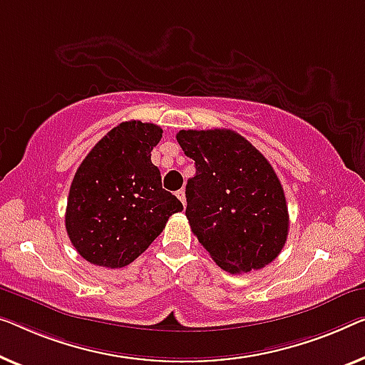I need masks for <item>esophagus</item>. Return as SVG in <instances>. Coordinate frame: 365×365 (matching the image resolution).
Segmentation results:
<instances>
[{"label": "esophagus", "mask_w": 365, "mask_h": 365, "mask_svg": "<svg viewBox=\"0 0 365 365\" xmlns=\"http://www.w3.org/2000/svg\"><path fill=\"white\" fill-rule=\"evenodd\" d=\"M175 195H177V198L182 201V205L187 206V198H185V190L183 188L178 190V192H175Z\"/></svg>", "instance_id": "obj_1"}]
</instances>
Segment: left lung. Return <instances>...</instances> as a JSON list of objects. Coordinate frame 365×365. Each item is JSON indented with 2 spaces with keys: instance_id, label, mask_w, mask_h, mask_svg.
I'll use <instances>...</instances> for the list:
<instances>
[{
  "instance_id": "left-lung-1",
  "label": "left lung",
  "mask_w": 365,
  "mask_h": 365,
  "mask_svg": "<svg viewBox=\"0 0 365 365\" xmlns=\"http://www.w3.org/2000/svg\"><path fill=\"white\" fill-rule=\"evenodd\" d=\"M177 140L195 160L187 182L190 227L222 270L269 265L288 236L285 193L269 160L231 129H182Z\"/></svg>"
}]
</instances>
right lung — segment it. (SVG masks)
Returning <instances> with one entry per match:
<instances>
[{"mask_svg":"<svg viewBox=\"0 0 365 365\" xmlns=\"http://www.w3.org/2000/svg\"><path fill=\"white\" fill-rule=\"evenodd\" d=\"M162 129L126 121L90 150L70 185L65 227L77 252L90 264L121 269L138 259L183 210L162 188L160 170L150 160Z\"/></svg>","mask_w":365,"mask_h":365,"instance_id":"1","label":"right lung"}]
</instances>
